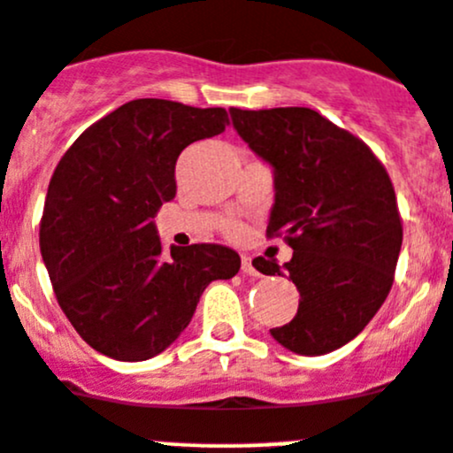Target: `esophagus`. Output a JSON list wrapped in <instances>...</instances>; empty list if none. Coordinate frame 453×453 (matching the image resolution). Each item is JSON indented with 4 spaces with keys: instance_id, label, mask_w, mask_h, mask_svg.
I'll return each mask as SVG.
<instances>
[{
    "instance_id": "obj_1",
    "label": "esophagus",
    "mask_w": 453,
    "mask_h": 453,
    "mask_svg": "<svg viewBox=\"0 0 453 453\" xmlns=\"http://www.w3.org/2000/svg\"><path fill=\"white\" fill-rule=\"evenodd\" d=\"M241 270H243L246 274H259L257 273L255 265H252V257H248V255L241 257Z\"/></svg>"
}]
</instances>
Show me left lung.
<instances>
[{"label":"left lung","instance_id":"left-lung-1","mask_svg":"<svg viewBox=\"0 0 453 453\" xmlns=\"http://www.w3.org/2000/svg\"><path fill=\"white\" fill-rule=\"evenodd\" d=\"M236 134L273 167L268 236L286 234L293 259L257 257L288 274L297 315L270 335L297 355H324L365 331L393 286L403 246L398 201L384 165L353 134L306 107L230 109Z\"/></svg>","mask_w":453,"mask_h":453}]
</instances>
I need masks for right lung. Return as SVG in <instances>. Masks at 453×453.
Wrapping results in <instances>:
<instances>
[{
  "label": "right lung",
  "instance_id": "1",
  "mask_svg": "<svg viewBox=\"0 0 453 453\" xmlns=\"http://www.w3.org/2000/svg\"><path fill=\"white\" fill-rule=\"evenodd\" d=\"M226 109L141 98L88 127L53 172L40 250L58 303L84 342L120 362L163 353L192 322L203 290L241 268L217 243L169 248L154 217L176 196L192 142L221 134Z\"/></svg>",
  "mask_w": 453,
  "mask_h": 453
}]
</instances>
